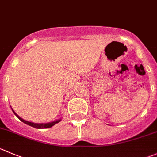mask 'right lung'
<instances>
[{
  "mask_svg": "<svg viewBox=\"0 0 157 157\" xmlns=\"http://www.w3.org/2000/svg\"><path fill=\"white\" fill-rule=\"evenodd\" d=\"M10 107H11V106H10ZM11 109H12V108H11ZM12 111H13V113H14L15 115L17 117V118L20 120V121H22V122L24 123V124H27V125L30 126V127H34V128H36V129L50 128V127H52L53 126H54L56 124H57V123L60 122V121H61V119H58V120H57V121H53V122H50V123H46V124H35V123L29 122V121H25V120L22 119L21 117H20L19 116H18L17 114L16 113L14 112V110H13V109H12Z\"/></svg>",
  "mask_w": 157,
  "mask_h": 157,
  "instance_id": "obj_1",
  "label": "right lung"
}]
</instances>
